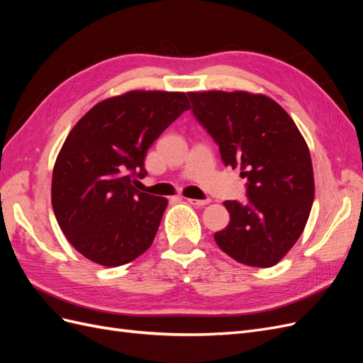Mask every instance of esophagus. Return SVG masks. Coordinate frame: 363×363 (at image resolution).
I'll return each instance as SVG.
<instances>
[{"label":"esophagus","instance_id":"1","mask_svg":"<svg viewBox=\"0 0 363 363\" xmlns=\"http://www.w3.org/2000/svg\"><path fill=\"white\" fill-rule=\"evenodd\" d=\"M186 201H188L189 204L195 206V207H203L206 204H208V200H195V199H186Z\"/></svg>","mask_w":363,"mask_h":363}]
</instances>
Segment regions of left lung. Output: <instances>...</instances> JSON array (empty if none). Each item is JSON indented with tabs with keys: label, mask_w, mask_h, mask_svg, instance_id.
<instances>
[{
	"label": "left lung",
	"mask_w": 363,
	"mask_h": 363,
	"mask_svg": "<svg viewBox=\"0 0 363 363\" xmlns=\"http://www.w3.org/2000/svg\"><path fill=\"white\" fill-rule=\"evenodd\" d=\"M192 112L219 147L225 167L240 168L248 201H224L228 225L215 233L225 255L269 268L295 245L315 196L309 147L284 108L263 94L188 92Z\"/></svg>",
	"instance_id": "obj_1"
}]
</instances>
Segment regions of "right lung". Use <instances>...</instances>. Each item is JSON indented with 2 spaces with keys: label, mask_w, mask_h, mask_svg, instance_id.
Wrapping results in <instances>:
<instances>
[{
  "label": "right lung",
  "mask_w": 363,
  "mask_h": 363,
  "mask_svg": "<svg viewBox=\"0 0 363 363\" xmlns=\"http://www.w3.org/2000/svg\"><path fill=\"white\" fill-rule=\"evenodd\" d=\"M191 106L184 92L130 91L95 104L69 131L54 163L51 204L69 244L98 265L145 252L168 206L139 192L147 150Z\"/></svg>",
  "instance_id": "right-lung-1"
}]
</instances>
